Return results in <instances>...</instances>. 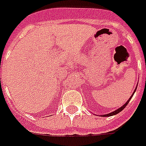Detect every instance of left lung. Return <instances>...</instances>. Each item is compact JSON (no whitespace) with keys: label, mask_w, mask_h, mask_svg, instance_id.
<instances>
[{"label":"left lung","mask_w":146,"mask_h":146,"mask_svg":"<svg viewBox=\"0 0 146 146\" xmlns=\"http://www.w3.org/2000/svg\"><path fill=\"white\" fill-rule=\"evenodd\" d=\"M136 88H135V92H133V94H132L131 96V97H130V98H129L128 100H127V102H126L125 104L123 105V106H121V107H119V109H118V110H115V111H113V112H112V113H108V114H105V115H101V116H113V115H116V114H117V113H119V112H121V111H122V110H123V109H124V108H125L126 106H127V105L128 104L129 101H130V100H131V99L132 96H133V95H134V94H135V91H136Z\"/></svg>","instance_id":"8db88e82"}]
</instances>
